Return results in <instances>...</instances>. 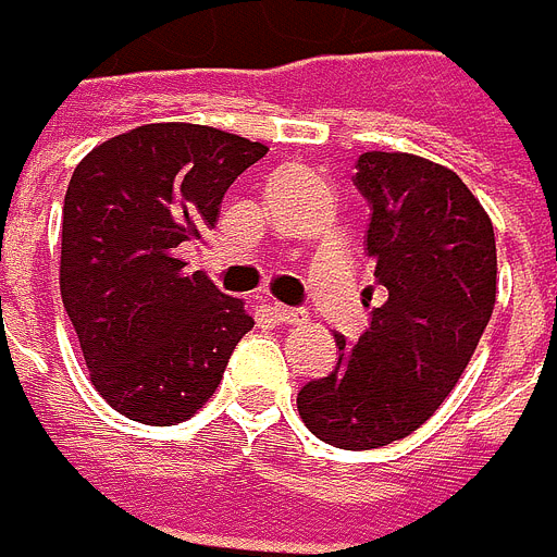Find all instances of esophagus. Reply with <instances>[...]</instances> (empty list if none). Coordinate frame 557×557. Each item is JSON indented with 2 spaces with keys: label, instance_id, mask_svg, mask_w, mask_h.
Returning <instances> with one entry per match:
<instances>
[{
  "label": "esophagus",
  "instance_id": "esophagus-1",
  "mask_svg": "<svg viewBox=\"0 0 557 557\" xmlns=\"http://www.w3.org/2000/svg\"><path fill=\"white\" fill-rule=\"evenodd\" d=\"M272 319L282 322V325H297V322H304V310L285 307V304H275V307H272Z\"/></svg>",
  "mask_w": 557,
  "mask_h": 557
}]
</instances>
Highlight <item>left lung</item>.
Masks as SVG:
<instances>
[{
    "label": "left lung",
    "mask_w": 557,
    "mask_h": 557,
    "mask_svg": "<svg viewBox=\"0 0 557 557\" xmlns=\"http://www.w3.org/2000/svg\"><path fill=\"white\" fill-rule=\"evenodd\" d=\"M356 188L372 207L366 253L387 300L332 374L300 387L297 412L337 449L409 437L440 409L496 307V235L481 201L440 163L366 151Z\"/></svg>",
    "instance_id": "8db88e82"
}]
</instances>
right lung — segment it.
<instances>
[{
  "label": "right lung",
  "mask_w": 557,
  "mask_h": 557,
  "mask_svg": "<svg viewBox=\"0 0 557 557\" xmlns=\"http://www.w3.org/2000/svg\"><path fill=\"white\" fill-rule=\"evenodd\" d=\"M267 145L198 123H145L76 163L61 220V300L96 391L120 416L170 428L220 387L253 329L245 304L180 247L216 225L228 185Z\"/></svg>",
  "instance_id": "right-lung-1"
}]
</instances>
